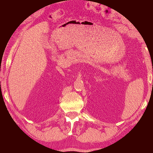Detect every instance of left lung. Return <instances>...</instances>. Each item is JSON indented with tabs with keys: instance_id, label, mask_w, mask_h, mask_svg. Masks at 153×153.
I'll return each instance as SVG.
<instances>
[{
	"instance_id": "obj_1",
	"label": "left lung",
	"mask_w": 153,
	"mask_h": 153,
	"mask_svg": "<svg viewBox=\"0 0 153 153\" xmlns=\"http://www.w3.org/2000/svg\"><path fill=\"white\" fill-rule=\"evenodd\" d=\"M152 86H153V82H152Z\"/></svg>"
}]
</instances>
